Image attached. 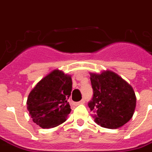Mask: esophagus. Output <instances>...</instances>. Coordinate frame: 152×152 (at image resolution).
I'll return each mask as SVG.
<instances>
[{
    "label": "esophagus",
    "instance_id": "1",
    "mask_svg": "<svg viewBox=\"0 0 152 152\" xmlns=\"http://www.w3.org/2000/svg\"><path fill=\"white\" fill-rule=\"evenodd\" d=\"M84 102H85V100L82 99L81 101L78 102H75V105H76V106H77V105H80V104H83Z\"/></svg>",
    "mask_w": 152,
    "mask_h": 152
}]
</instances>
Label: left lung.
Here are the masks:
<instances>
[{"mask_svg": "<svg viewBox=\"0 0 152 152\" xmlns=\"http://www.w3.org/2000/svg\"><path fill=\"white\" fill-rule=\"evenodd\" d=\"M92 100L88 106L95 122L106 129H118L126 124L134 113L137 98L129 83L110 70L90 73Z\"/></svg>", "mask_w": 152, "mask_h": 152, "instance_id": "1", "label": "left lung"}]
</instances>
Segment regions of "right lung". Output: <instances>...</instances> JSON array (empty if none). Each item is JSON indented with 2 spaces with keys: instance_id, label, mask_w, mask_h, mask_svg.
I'll return each mask as SVG.
<instances>
[{
  "instance_id": "obj_1",
  "label": "right lung",
  "mask_w": 152,
  "mask_h": 152,
  "mask_svg": "<svg viewBox=\"0 0 152 152\" xmlns=\"http://www.w3.org/2000/svg\"><path fill=\"white\" fill-rule=\"evenodd\" d=\"M72 81L70 75L54 69L37 83L27 100V108L35 124L53 128L66 121L71 112L68 99Z\"/></svg>"
}]
</instances>
